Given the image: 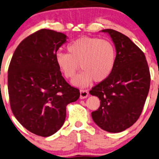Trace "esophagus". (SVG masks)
<instances>
[{
    "label": "esophagus",
    "mask_w": 159,
    "mask_h": 159,
    "mask_svg": "<svg viewBox=\"0 0 159 159\" xmlns=\"http://www.w3.org/2000/svg\"><path fill=\"white\" fill-rule=\"evenodd\" d=\"M89 96V92L87 90L80 91V99H85Z\"/></svg>",
    "instance_id": "34e87169"
}]
</instances>
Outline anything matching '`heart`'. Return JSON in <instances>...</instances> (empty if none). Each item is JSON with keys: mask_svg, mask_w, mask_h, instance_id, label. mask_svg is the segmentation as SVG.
<instances>
[{"mask_svg": "<svg viewBox=\"0 0 159 159\" xmlns=\"http://www.w3.org/2000/svg\"><path fill=\"white\" fill-rule=\"evenodd\" d=\"M67 52H59L55 62L66 78H72L79 68L83 70L72 81L74 86L85 87L93 81H105L116 65V50L109 40L84 36L67 46Z\"/></svg>", "mask_w": 159, "mask_h": 159, "instance_id": "heart-1", "label": "heart"}]
</instances>
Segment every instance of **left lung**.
I'll list each match as a JSON object with an SVG mask.
<instances>
[{"instance_id": "1", "label": "left lung", "mask_w": 159, "mask_h": 159, "mask_svg": "<svg viewBox=\"0 0 159 159\" xmlns=\"http://www.w3.org/2000/svg\"><path fill=\"white\" fill-rule=\"evenodd\" d=\"M100 32L111 36L116 50L114 69L108 78L92 89L100 106L92 113L102 129L118 133L132 126L143 111L151 75L144 53L124 34L112 29Z\"/></svg>"}]
</instances>
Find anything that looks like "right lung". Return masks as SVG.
<instances>
[{
    "label": "right lung",
    "instance_id": "1",
    "mask_svg": "<svg viewBox=\"0 0 159 159\" xmlns=\"http://www.w3.org/2000/svg\"><path fill=\"white\" fill-rule=\"evenodd\" d=\"M67 39L62 33L40 30L19 44L8 67L14 116L39 136L57 132L65 123L67 105L79 98V90L65 81L55 62L57 52Z\"/></svg>",
    "mask_w": 159,
    "mask_h": 159
}]
</instances>
